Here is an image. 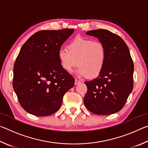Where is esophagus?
I'll list each match as a JSON object with an SVG mask.
<instances>
[{
	"mask_svg": "<svg viewBox=\"0 0 148 148\" xmlns=\"http://www.w3.org/2000/svg\"><path fill=\"white\" fill-rule=\"evenodd\" d=\"M79 84H81V81H79V80L77 79H75V85H78Z\"/></svg>",
	"mask_w": 148,
	"mask_h": 148,
	"instance_id": "34e87169",
	"label": "esophagus"
}]
</instances>
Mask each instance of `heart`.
I'll return each instance as SVG.
<instances>
[{"label":"heart","mask_w":148,"mask_h":148,"mask_svg":"<svg viewBox=\"0 0 148 148\" xmlns=\"http://www.w3.org/2000/svg\"><path fill=\"white\" fill-rule=\"evenodd\" d=\"M68 49L58 51L60 63L65 71L71 72L77 64L76 72L79 76L95 77L101 74L106 61V51L102 43L77 37L69 44Z\"/></svg>","instance_id":"heart-1"}]
</instances>
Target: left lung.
<instances>
[{
  "mask_svg": "<svg viewBox=\"0 0 148 148\" xmlns=\"http://www.w3.org/2000/svg\"><path fill=\"white\" fill-rule=\"evenodd\" d=\"M86 34L103 44L106 61L98 77L85 82V106L95 114H115L123 108L133 89L134 64L129 47L121 37L106 29L92 30Z\"/></svg>",
  "mask_w": 148,
  "mask_h": 148,
  "instance_id": "1",
  "label": "left lung"
}]
</instances>
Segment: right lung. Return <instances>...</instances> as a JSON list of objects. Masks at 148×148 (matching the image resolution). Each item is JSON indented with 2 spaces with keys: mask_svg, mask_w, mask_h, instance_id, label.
<instances>
[{
  "mask_svg": "<svg viewBox=\"0 0 148 148\" xmlns=\"http://www.w3.org/2000/svg\"><path fill=\"white\" fill-rule=\"evenodd\" d=\"M74 29L36 32L21 47L14 66L13 87L21 106L36 116L53 114L74 85L62 68L58 51Z\"/></svg>",
  "mask_w": 148,
  "mask_h": 148,
  "instance_id": "right-lung-1",
  "label": "right lung"
}]
</instances>
